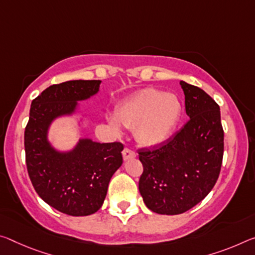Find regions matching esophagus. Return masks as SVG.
Segmentation results:
<instances>
[{
  "mask_svg": "<svg viewBox=\"0 0 255 255\" xmlns=\"http://www.w3.org/2000/svg\"><path fill=\"white\" fill-rule=\"evenodd\" d=\"M123 156H124V160L134 159V157L136 156V153L134 151H131V149H129V148H125L123 151Z\"/></svg>",
  "mask_w": 255,
  "mask_h": 255,
  "instance_id": "obj_1",
  "label": "esophagus"
}]
</instances>
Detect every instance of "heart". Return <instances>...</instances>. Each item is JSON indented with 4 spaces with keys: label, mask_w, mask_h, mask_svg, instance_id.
<instances>
[{
    "label": "heart",
    "mask_w": 255,
    "mask_h": 255,
    "mask_svg": "<svg viewBox=\"0 0 255 255\" xmlns=\"http://www.w3.org/2000/svg\"><path fill=\"white\" fill-rule=\"evenodd\" d=\"M183 107L171 93L154 88H144L124 101L116 110L120 125L135 129V136L144 146H156L164 143L178 125ZM118 129V123L111 120Z\"/></svg>",
    "instance_id": "b5f03b06"
}]
</instances>
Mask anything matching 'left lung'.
<instances>
[{
	"mask_svg": "<svg viewBox=\"0 0 255 255\" xmlns=\"http://www.w3.org/2000/svg\"><path fill=\"white\" fill-rule=\"evenodd\" d=\"M189 120L175 136L140 148L138 188L144 203L159 215L188 211L211 192L224 156L220 108L203 90L181 80Z\"/></svg>",
	"mask_w": 255,
	"mask_h": 255,
	"instance_id": "8db88e82",
	"label": "left lung"
}]
</instances>
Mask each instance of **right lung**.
I'll return each mask as SVG.
<instances>
[{"mask_svg": "<svg viewBox=\"0 0 255 255\" xmlns=\"http://www.w3.org/2000/svg\"><path fill=\"white\" fill-rule=\"evenodd\" d=\"M101 80H69L52 85L33 100L25 129L26 164L40 199L74 217L90 216L102 207L108 186L123 164L124 145L80 138L68 152H60L47 139L51 124L75 113L78 101L99 92Z\"/></svg>", "mask_w": 255, "mask_h": 255, "instance_id": "add662e5", "label": "right lung"}]
</instances>
